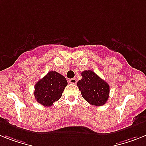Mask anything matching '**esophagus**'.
Returning <instances> with one entry per match:
<instances>
[{
	"instance_id": "1",
	"label": "esophagus",
	"mask_w": 146,
	"mask_h": 146,
	"mask_svg": "<svg viewBox=\"0 0 146 146\" xmlns=\"http://www.w3.org/2000/svg\"><path fill=\"white\" fill-rule=\"evenodd\" d=\"M69 83L72 84H75L77 83V80L75 78H72V79H69Z\"/></svg>"
}]
</instances>
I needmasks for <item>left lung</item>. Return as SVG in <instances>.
I'll list each match as a JSON object with an SVG mask.
<instances>
[{"label":"left lung","mask_w":146,"mask_h":146,"mask_svg":"<svg viewBox=\"0 0 146 146\" xmlns=\"http://www.w3.org/2000/svg\"><path fill=\"white\" fill-rule=\"evenodd\" d=\"M81 75L82 79L78 82L77 86L82 97L92 105H104L109 98L110 86L108 83L91 70L84 71Z\"/></svg>","instance_id":"obj_1"}]
</instances>
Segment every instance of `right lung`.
<instances>
[{
	"label": "right lung",
	"mask_w": 146,
	"mask_h": 146,
	"mask_svg": "<svg viewBox=\"0 0 146 146\" xmlns=\"http://www.w3.org/2000/svg\"><path fill=\"white\" fill-rule=\"evenodd\" d=\"M67 85L68 83L64 76L55 71H50L36 84L33 94L40 104L50 107L61 98Z\"/></svg>",
	"instance_id": "right-lung-1"
}]
</instances>
